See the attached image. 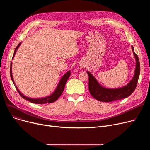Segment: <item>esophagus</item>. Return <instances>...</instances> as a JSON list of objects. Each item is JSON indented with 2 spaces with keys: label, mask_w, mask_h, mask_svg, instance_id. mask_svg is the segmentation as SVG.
Wrapping results in <instances>:
<instances>
[{
  "label": "esophagus",
  "mask_w": 150,
  "mask_h": 150,
  "mask_svg": "<svg viewBox=\"0 0 150 150\" xmlns=\"http://www.w3.org/2000/svg\"><path fill=\"white\" fill-rule=\"evenodd\" d=\"M85 64L84 62H81V63H80V64H79V66H80V67L81 68V69H82V68H84V67H85Z\"/></svg>",
  "instance_id": "esophagus-1"
}]
</instances>
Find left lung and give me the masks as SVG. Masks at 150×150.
<instances>
[{
    "mask_svg": "<svg viewBox=\"0 0 150 150\" xmlns=\"http://www.w3.org/2000/svg\"><path fill=\"white\" fill-rule=\"evenodd\" d=\"M131 48L136 59L134 74L132 80L123 87L115 89L106 88L101 85L96 78L87 71L89 76V92L94 98L103 102H111L127 98L131 95L132 93L134 91L139 80L140 67L139 58L135 53L132 45H131Z\"/></svg>",
    "mask_w": 150,
    "mask_h": 150,
    "instance_id": "obj_1",
    "label": "left lung"
}]
</instances>
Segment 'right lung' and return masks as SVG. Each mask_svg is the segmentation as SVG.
<instances>
[{
  "mask_svg": "<svg viewBox=\"0 0 150 150\" xmlns=\"http://www.w3.org/2000/svg\"><path fill=\"white\" fill-rule=\"evenodd\" d=\"M21 43H22V42H20L18 45V46L16 47V48L15 49V50H14V54H13L12 59H13V58H14V57L15 56V54H16V52H17L18 48L19 47V46L21 45ZM70 75V70H69V71H67V72L64 75H63L61 77V78L60 79V80H59V83H58V85L57 86L56 89H55L54 92L53 93H52L50 95H49L48 96H46L45 97H42V98H30V97H28L24 96L23 93H22L20 92V91L19 90V89L18 88L16 85V84H15V83L14 81V80H13V75H12V62H11V64H10V76H11V80H12L14 85L15 86V87H16V88L18 92L20 94V96L23 98H24L25 100H28V101L31 102V103H36V104L42 105V104H45V103H53V102L55 101L56 100H57V99L61 96V95L62 94L63 91H64L66 81L68 80V78H69Z\"/></svg>",
  "mask_w": 150,
  "mask_h": 150,
  "instance_id": "right-lung-1",
  "label": "right lung"
}]
</instances>
